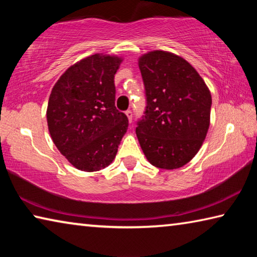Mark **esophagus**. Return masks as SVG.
I'll return each instance as SVG.
<instances>
[{
	"label": "esophagus",
	"instance_id": "obj_1",
	"mask_svg": "<svg viewBox=\"0 0 257 257\" xmlns=\"http://www.w3.org/2000/svg\"><path fill=\"white\" fill-rule=\"evenodd\" d=\"M125 115H127V118H128V120H129V122H132V120H133V112L130 111V110L125 111Z\"/></svg>",
	"mask_w": 257,
	"mask_h": 257
}]
</instances>
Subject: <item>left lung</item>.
<instances>
[{
    "mask_svg": "<svg viewBox=\"0 0 257 257\" xmlns=\"http://www.w3.org/2000/svg\"><path fill=\"white\" fill-rule=\"evenodd\" d=\"M138 66L147 103L137 122L139 144L154 167H184L197 154L210 127V89L189 62L170 52H149Z\"/></svg>",
    "mask_w": 257,
    "mask_h": 257,
    "instance_id": "obj_1",
    "label": "left lung"
}]
</instances>
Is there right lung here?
<instances>
[{
  "label": "right lung",
  "instance_id": "1",
  "mask_svg": "<svg viewBox=\"0 0 257 257\" xmlns=\"http://www.w3.org/2000/svg\"><path fill=\"white\" fill-rule=\"evenodd\" d=\"M121 62L115 55L87 56L68 68L52 89L49 132L60 153L78 170L108 167L127 133V115L114 103V75Z\"/></svg>",
  "mask_w": 257,
  "mask_h": 257
}]
</instances>
